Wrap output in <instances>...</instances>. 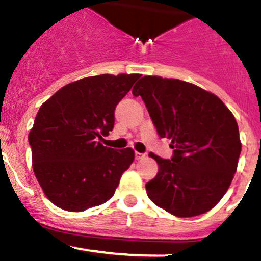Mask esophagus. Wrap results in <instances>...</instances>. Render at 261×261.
<instances>
[{"mask_svg": "<svg viewBox=\"0 0 261 261\" xmlns=\"http://www.w3.org/2000/svg\"><path fill=\"white\" fill-rule=\"evenodd\" d=\"M134 157H136V160H137V161H139V160H143V158L146 157V154H144V153L136 152V153H134Z\"/></svg>", "mask_w": 261, "mask_h": 261, "instance_id": "34e87169", "label": "esophagus"}]
</instances>
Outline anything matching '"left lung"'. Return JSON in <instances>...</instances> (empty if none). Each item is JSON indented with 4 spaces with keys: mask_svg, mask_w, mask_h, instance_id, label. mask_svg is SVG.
Instances as JSON below:
<instances>
[{
    "mask_svg": "<svg viewBox=\"0 0 261 261\" xmlns=\"http://www.w3.org/2000/svg\"><path fill=\"white\" fill-rule=\"evenodd\" d=\"M132 93L173 149L171 160L149 153L158 163L157 176L146 184L150 201L178 217L210 211L238 168L241 142L232 113L216 95L178 79L143 76Z\"/></svg>",
    "mask_w": 261,
    "mask_h": 261,
    "instance_id": "8db88e82",
    "label": "left lung"
}]
</instances>
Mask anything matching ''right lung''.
<instances>
[{"label":"right lung","mask_w":261,"mask_h":261,"mask_svg":"<svg viewBox=\"0 0 261 261\" xmlns=\"http://www.w3.org/2000/svg\"><path fill=\"white\" fill-rule=\"evenodd\" d=\"M139 76L84 77L63 87L40 107L29 143L35 176L54 205L79 212L114 195L134 152L104 147L98 139L113 129L115 107Z\"/></svg>","instance_id":"right-lung-1"}]
</instances>
